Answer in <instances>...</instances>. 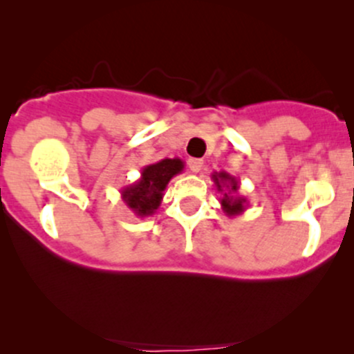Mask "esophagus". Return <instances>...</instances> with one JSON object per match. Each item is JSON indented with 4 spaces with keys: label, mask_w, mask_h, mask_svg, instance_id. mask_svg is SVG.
I'll return each mask as SVG.
<instances>
[{
    "label": "esophagus",
    "mask_w": 354,
    "mask_h": 354,
    "mask_svg": "<svg viewBox=\"0 0 354 354\" xmlns=\"http://www.w3.org/2000/svg\"><path fill=\"white\" fill-rule=\"evenodd\" d=\"M188 166H190L192 173H200V171H202V167H203V160L192 157V159L188 160Z\"/></svg>",
    "instance_id": "obj_1"
}]
</instances>
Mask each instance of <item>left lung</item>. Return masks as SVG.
Segmentation results:
<instances>
[{"instance_id":"1","label":"left lung","mask_w":354,"mask_h":354,"mask_svg":"<svg viewBox=\"0 0 354 354\" xmlns=\"http://www.w3.org/2000/svg\"><path fill=\"white\" fill-rule=\"evenodd\" d=\"M212 181L216 185V190L219 192L223 197L219 198L221 209L227 217L241 216L248 207V200L243 195L238 194L240 190V181L234 176H231L226 171H219V173H212Z\"/></svg>"}]
</instances>
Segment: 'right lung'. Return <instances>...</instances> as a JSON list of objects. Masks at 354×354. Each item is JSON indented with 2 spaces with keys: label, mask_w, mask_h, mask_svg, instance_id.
Here are the masks:
<instances>
[{
  "label": "right lung",
  "mask_w": 354,
  "mask_h": 354,
  "mask_svg": "<svg viewBox=\"0 0 354 354\" xmlns=\"http://www.w3.org/2000/svg\"><path fill=\"white\" fill-rule=\"evenodd\" d=\"M183 169L185 162L180 157L160 159L154 164H149L142 169L140 178L135 183L121 190V200L137 217L154 216L171 178L180 174Z\"/></svg>",
  "instance_id": "add662e5"
}]
</instances>
